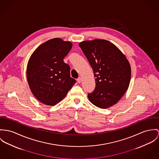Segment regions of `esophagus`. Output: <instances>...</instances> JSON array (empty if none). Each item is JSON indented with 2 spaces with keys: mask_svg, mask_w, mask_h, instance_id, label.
Wrapping results in <instances>:
<instances>
[{
  "mask_svg": "<svg viewBox=\"0 0 159 159\" xmlns=\"http://www.w3.org/2000/svg\"><path fill=\"white\" fill-rule=\"evenodd\" d=\"M77 82H78L79 84H80V83H81V82H82V79H81V77H79L77 79Z\"/></svg>",
  "mask_w": 159,
  "mask_h": 159,
  "instance_id": "1",
  "label": "esophagus"
}]
</instances>
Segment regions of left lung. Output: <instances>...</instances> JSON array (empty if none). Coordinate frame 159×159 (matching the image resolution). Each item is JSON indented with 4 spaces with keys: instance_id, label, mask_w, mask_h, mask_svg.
Listing matches in <instances>:
<instances>
[{
    "instance_id": "left-lung-1",
    "label": "left lung",
    "mask_w": 159,
    "mask_h": 159,
    "mask_svg": "<svg viewBox=\"0 0 159 159\" xmlns=\"http://www.w3.org/2000/svg\"><path fill=\"white\" fill-rule=\"evenodd\" d=\"M94 74L96 88L88 94L89 101L105 109L117 103L126 91L131 80V66L115 45L104 39L80 42Z\"/></svg>"
}]
</instances>
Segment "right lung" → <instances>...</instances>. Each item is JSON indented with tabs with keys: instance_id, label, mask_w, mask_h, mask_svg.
I'll use <instances>...</instances> for the list:
<instances>
[{
	"instance_id": "add662e5",
	"label": "right lung",
	"mask_w": 159,
	"mask_h": 159,
	"mask_svg": "<svg viewBox=\"0 0 159 159\" xmlns=\"http://www.w3.org/2000/svg\"><path fill=\"white\" fill-rule=\"evenodd\" d=\"M71 42L54 38L41 44L31 56L26 77L30 89L42 103L54 106L71 89L75 80L63 59L71 49Z\"/></svg>"
}]
</instances>
